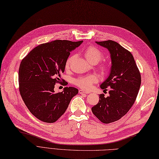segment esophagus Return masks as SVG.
I'll return each instance as SVG.
<instances>
[{
    "mask_svg": "<svg viewBox=\"0 0 159 159\" xmlns=\"http://www.w3.org/2000/svg\"><path fill=\"white\" fill-rule=\"evenodd\" d=\"M79 93H80V94H83V93H89V92L88 91H85V90H82V89H80L79 90Z\"/></svg>",
    "mask_w": 159,
    "mask_h": 159,
    "instance_id": "1",
    "label": "esophagus"
}]
</instances>
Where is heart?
Returning a JSON list of instances; mask_svg holds the SVG:
<instances>
[{
	"mask_svg": "<svg viewBox=\"0 0 159 159\" xmlns=\"http://www.w3.org/2000/svg\"><path fill=\"white\" fill-rule=\"evenodd\" d=\"M84 56L90 64L96 63L98 64V62L102 59L103 54L102 52H101L97 48L94 46H90L88 47L84 52ZM74 56H72L70 57L68 61L66 62V68H69L71 61L73 60ZM106 67H102V71L103 73H105L107 71ZM97 81V78L94 75H88L82 77V78H80L78 80H75V84L78 85L79 87L85 89H90L92 88V85L93 84L96 83Z\"/></svg>",
	"mask_w": 159,
	"mask_h": 159,
	"instance_id": "obj_1",
	"label": "heart"
}]
</instances>
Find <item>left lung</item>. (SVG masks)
<instances>
[{
	"label": "left lung",
	"instance_id": "left-lung-1",
	"mask_svg": "<svg viewBox=\"0 0 159 159\" xmlns=\"http://www.w3.org/2000/svg\"><path fill=\"white\" fill-rule=\"evenodd\" d=\"M109 52L111 66L107 79L100 88L109 95H99L98 104L91 108L96 117L103 123L121 119L133 106L140 89L141 78L131 53L113 40L95 42Z\"/></svg>",
	"mask_w": 159,
	"mask_h": 159
}]
</instances>
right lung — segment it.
Segmentation results:
<instances>
[{"label": "right lung", "instance_id": "1", "mask_svg": "<svg viewBox=\"0 0 159 159\" xmlns=\"http://www.w3.org/2000/svg\"><path fill=\"white\" fill-rule=\"evenodd\" d=\"M82 42L52 41L34 48L22 60L18 71L20 93L31 113L40 121H56L78 93L73 87H66L59 93L54 89L61 80L70 52Z\"/></svg>", "mask_w": 159, "mask_h": 159}]
</instances>
